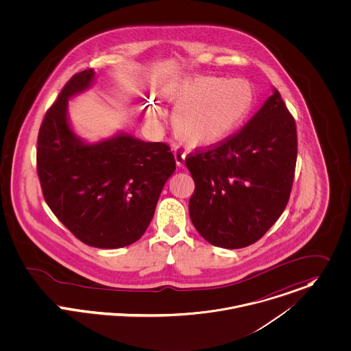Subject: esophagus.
I'll return each mask as SVG.
<instances>
[{"mask_svg":"<svg viewBox=\"0 0 351 351\" xmlns=\"http://www.w3.org/2000/svg\"><path fill=\"white\" fill-rule=\"evenodd\" d=\"M173 155H175V160H176V164L179 165V167H182L183 164H184V160H186V152L182 149V148H179V147H176L175 149H173Z\"/></svg>","mask_w":351,"mask_h":351,"instance_id":"esophagus-1","label":"esophagus"}]
</instances>
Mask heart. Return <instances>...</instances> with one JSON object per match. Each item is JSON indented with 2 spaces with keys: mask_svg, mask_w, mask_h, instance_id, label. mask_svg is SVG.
I'll return each instance as SVG.
<instances>
[{
  "mask_svg": "<svg viewBox=\"0 0 351 351\" xmlns=\"http://www.w3.org/2000/svg\"><path fill=\"white\" fill-rule=\"evenodd\" d=\"M173 102L172 128L179 140L190 145H214L249 117L254 90L246 79L193 77L168 91Z\"/></svg>",
  "mask_w": 351,
  "mask_h": 351,
  "instance_id": "heart-1",
  "label": "heart"
}]
</instances>
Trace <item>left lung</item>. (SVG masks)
<instances>
[{"label":"left lung","instance_id":"1","mask_svg":"<svg viewBox=\"0 0 351 351\" xmlns=\"http://www.w3.org/2000/svg\"><path fill=\"white\" fill-rule=\"evenodd\" d=\"M296 157V122L274 90L237 133L186 157L195 182L190 217L197 233L225 249L257 242L287 207Z\"/></svg>","mask_w":351,"mask_h":351}]
</instances>
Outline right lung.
Listing matches in <instances>:
<instances>
[{"instance_id":"obj_1","label":"right lung","mask_w":351,"mask_h":351,"mask_svg":"<svg viewBox=\"0 0 351 351\" xmlns=\"http://www.w3.org/2000/svg\"><path fill=\"white\" fill-rule=\"evenodd\" d=\"M93 78V70L73 75L47 110L36 168L43 196L56 218L83 243L117 249L145 233L176 162L164 143L119 134L88 145L75 137L66 116L67 99Z\"/></svg>"}]
</instances>
